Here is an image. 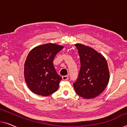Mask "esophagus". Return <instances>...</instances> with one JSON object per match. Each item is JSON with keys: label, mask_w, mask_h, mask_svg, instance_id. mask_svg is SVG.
<instances>
[{"label": "esophagus", "mask_w": 127, "mask_h": 127, "mask_svg": "<svg viewBox=\"0 0 127 127\" xmlns=\"http://www.w3.org/2000/svg\"><path fill=\"white\" fill-rule=\"evenodd\" d=\"M69 79V77L68 76H62V80H67Z\"/></svg>", "instance_id": "esophagus-1"}]
</instances>
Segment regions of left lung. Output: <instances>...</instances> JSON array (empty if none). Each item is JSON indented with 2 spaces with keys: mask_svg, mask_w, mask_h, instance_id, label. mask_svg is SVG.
<instances>
[{
  "mask_svg": "<svg viewBox=\"0 0 127 127\" xmlns=\"http://www.w3.org/2000/svg\"><path fill=\"white\" fill-rule=\"evenodd\" d=\"M78 50L81 67L77 79L73 83L76 94L84 98L98 96L109 80L107 61L95 50L81 44H74Z\"/></svg>",
  "mask_w": 127,
  "mask_h": 127,
  "instance_id": "8db88e82",
  "label": "left lung"
}]
</instances>
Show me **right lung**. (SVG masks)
<instances>
[{"instance_id": "obj_1", "label": "right lung", "mask_w": 127, "mask_h": 127, "mask_svg": "<svg viewBox=\"0 0 127 127\" xmlns=\"http://www.w3.org/2000/svg\"><path fill=\"white\" fill-rule=\"evenodd\" d=\"M63 46L48 43L37 46L30 51L24 65V76L33 93L46 96L58 90L62 77L53 65V60Z\"/></svg>"}]
</instances>
